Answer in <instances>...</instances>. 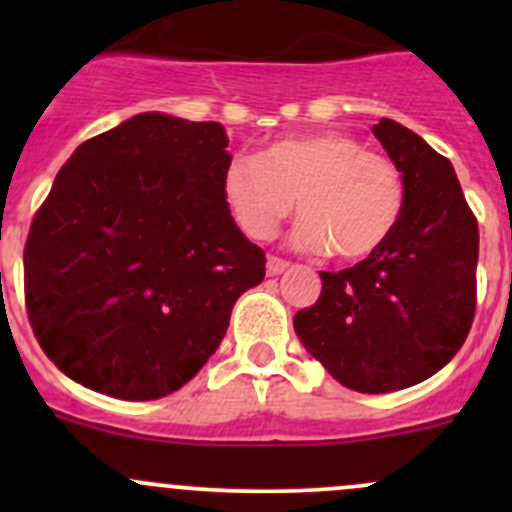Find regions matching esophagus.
<instances>
[{
  "label": "esophagus",
  "mask_w": 512,
  "mask_h": 512,
  "mask_svg": "<svg viewBox=\"0 0 512 512\" xmlns=\"http://www.w3.org/2000/svg\"><path fill=\"white\" fill-rule=\"evenodd\" d=\"M287 267H289V262L282 260V257H267V275H270V277L282 275Z\"/></svg>",
  "instance_id": "1"
}]
</instances>
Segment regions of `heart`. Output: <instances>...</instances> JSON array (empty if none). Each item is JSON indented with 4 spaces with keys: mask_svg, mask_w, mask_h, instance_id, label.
<instances>
[{
    "mask_svg": "<svg viewBox=\"0 0 512 512\" xmlns=\"http://www.w3.org/2000/svg\"><path fill=\"white\" fill-rule=\"evenodd\" d=\"M223 195L245 235L267 240L297 205L294 245L361 260L379 250L404 213V180L389 158L334 131L270 143L225 165Z\"/></svg>",
    "mask_w": 512,
    "mask_h": 512,
    "instance_id": "obj_1",
    "label": "heart"
}]
</instances>
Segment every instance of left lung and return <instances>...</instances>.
Wrapping results in <instances>:
<instances>
[{"instance_id": "obj_1", "label": "left lung", "mask_w": 512, "mask_h": 512, "mask_svg": "<svg viewBox=\"0 0 512 512\" xmlns=\"http://www.w3.org/2000/svg\"><path fill=\"white\" fill-rule=\"evenodd\" d=\"M371 131L404 180V213L366 260L319 272L322 294L299 309L294 332L342 386L389 394L436 374L466 342L478 223L451 160L391 118Z\"/></svg>"}]
</instances>
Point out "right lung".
<instances>
[{"instance_id":"add662e5","label":"right lung","mask_w":512,"mask_h":512,"mask_svg":"<svg viewBox=\"0 0 512 512\" xmlns=\"http://www.w3.org/2000/svg\"><path fill=\"white\" fill-rule=\"evenodd\" d=\"M223 123L148 111L81 143L24 250L29 322L76 384L153 401L223 342L265 252L232 220Z\"/></svg>"}]
</instances>
